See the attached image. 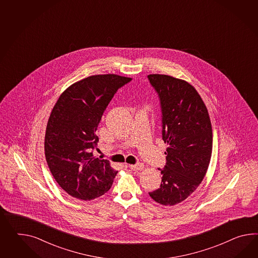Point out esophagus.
Segmentation results:
<instances>
[{
	"instance_id": "obj_1",
	"label": "esophagus",
	"mask_w": 258,
	"mask_h": 258,
	"mask_svg": "<svg viewBox=\"0 0 258 258\" xmlns=\"http://www.w3.org/2000/svg\"><path fill=\"white\" fill-rule=\"evenodd\" d=\"M130 168L132 170H141L144 169V164L143 163H137L134 164V165H130Z\"/></svg>"
}]
</instances>
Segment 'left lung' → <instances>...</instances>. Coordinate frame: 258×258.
<instances>
[{
	"label": "left lung",
	"instance_id": "8db88e82",
	"mask_svg": "<svg viewBox=\"0 0 258 258\" xmlns=\"http://www.w3.org/2000/svg\"><path fill=\"white\" fill-rule=\"evenodd\" d=\"M160 102L162 139L168 144L159 188L149 192L165 206L184 201L195 191L209 167L213 131L208 110L193 86L165 75L147 76Z\"/></svg>",
	"mask_w": 258,
	"mask_h": 258
}]
</instances>
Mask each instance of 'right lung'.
Returning <instances> with one entry per match:
<instances>
[{"instance_id": "1", "label": "right lung", "mask_w": 258, "mask_h": 258, "mask_svg": "<svg viewBox=\"0 0 258 258\" xmlns=\"http://www.w3.org/2000/svg\"><path fill=\"white\" fill-rule=\"evenodd\" d=\"M131 81L115 75L89 76L67 88L53 108L44 154L52 175L72 197L91 201L111 188L117 170L94 157L96 131L113 95Z\"/></svg>"}]
</instances>
